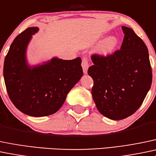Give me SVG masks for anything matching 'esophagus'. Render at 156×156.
<instances>
[{"instance_id":"34e87169","label":"esophagus","mask_w":156,"mask_h":156,"mask_svg":"<svg viewBox=\"0 0 156 156\" xmlns=\"http://www.w3.org/2000/svg\"><path fill=\"white\" fill-rule=\"evenodd\" d=\"M81 66H82L83 73L84 74L87 73V69H88V67H89V60H88V58L87 57H83Z\"/></svg>"}]
</instances>
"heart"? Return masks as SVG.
Segmentation results:
<instances>
[{
    "instance_id": "heart-1",
    "label": "heart",
    "mask_w": 156,
    "mask_h": 156,
    "mask_svg": "<svg viewBox=\"0 0 156 156\" xmlns=\"http://www.w3.org/2000/svg\"><path fill=\"white\" fill-rule=\"evenodd\" d=\"M118 40L117 37H110L100 42L98 47V52L101 55H106L112 52L117 47Z\"/></svg>"
}]
</instances>
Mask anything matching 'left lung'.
<instances>
[{
	"instance_id": "1",
	"label": "left lung",
	"mask_w": 156,
	"mask_h": 156,
	"mask_svg": "<svg viewBox=\"0 0 156 156\" xmlns=\"http://www.w3.org/2000/svg\"><path fill=\"white\" fill-rule=\"evenodd\" d=\"M122 29L125 36L120 49L106 56L93 54V65L87 71L98 111L114 120L125 119L140 107L152 79L147 45L132 29Z\"/></svg>"
}]
</instances>
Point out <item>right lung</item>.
<instances>
[{"label": "right lung", "instance_id": "obj_1", "mask_svg": "<svg viewBox=\"0 0 156 156\" xmlns=\"http://www.w3.org/2000/svg\"><path fill=\"white\" fill-rule=\"evenodd\" d=\"M38 27H28L11 44L4 64V78L11 101L24 114L45 117L56 113L67 94L83 75L81 58L66 60L55 57L33 68L25 52L31 36Z\"/></svg>", "mask_w": 156, "mask_h": 156}]
</instances>
